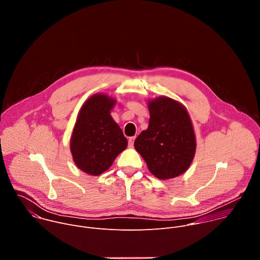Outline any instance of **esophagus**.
Returning a JSON list of instances; mask_svg holds the SVG:
<instances>
[{
  "label": "esophagus",
  "instance_id": "esophagus-1",
  "mask_svg": "<svg viewBox=\"0 0 260 260\" xmlns=\"http://www.w3.org/2000/svg\"><path fill=\"white\" fill-rule=\"evenodd\" d=\"M136 140V137H132L128 139V146L129 147H134V142Z\"/></svg>",
  "mask_w": 260,
  "mask_h": 260
}]
</instances>
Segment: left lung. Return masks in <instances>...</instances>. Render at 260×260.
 I'll return each instance as SVG.
<instances>
[{
  "label": "left lung",
  "mask_w": 260,
  "mask_h": 260,
  "mask_svg": "<svg viewBox=\"0 0 260 260\" xmlns=\"http://www.w3.org/2000/svg\"><path fill=\"white\" fill-rule=\"evenodd\" d=\"M148 107L149 125L135 140V148L155 177L175 178L186 172L196 153L190 117L186 109L170 98H158Z\"/></svg>",
  "instance_id": "obj_1"
}]
</instances>
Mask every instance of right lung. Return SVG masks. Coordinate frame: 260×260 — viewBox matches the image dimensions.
<instances>
[{
    "instance_id": "1",
    "label": "right lung",
    "mask_w": 260,
    "mask_h": 260,
    "mask_svg": "<svg viewBox=\"0 0 260 260\" xmlns=\"http://www.w3.org/2000/svg\"><path fill=\"white\" fill-rule=\"evenodd\" d=\"M115 101L105 94L90 96L82 106L71 139L77 167L93 176L104 173L122 152L127 140L110 115Z\"/></svg>"
}]
</instances>
